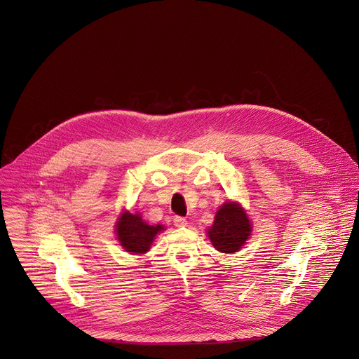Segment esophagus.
<instances>
[{"label":"esophagus","mask_w":359,"mask_h":359,"mask_svg":"<svg viewBox=\"0 0 359 359\" xmlns=\"http://www.w3.org/2000/svg\"><path fill=\"white\" fill-rule=\"evenodd\" d=\"M187 224H188V222H187V219H185L184 217L177 215V217L174 218V226H175V227H185Z\"/></svg>","instance_id":"1"}]
</instances>
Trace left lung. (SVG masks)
I'll return each instance as SVG.
<instances>
[{
	"mask_svg": "<svg viewBox=\"0 0 359 359\" xmlns=\"http://www.w3.org/2000/svg\"><path fill=\"white\" fill-rule=\"evenodd\" d=\"M252 234V223L238 203L227 201L215 214L214 224L207 236L215 250L222 253L238 252Z\"/></svg>",
	"mask_w": 359,
	"mask_h": 359,
	"instance_id": "obj_1",
	"label": "left lung"
}]
</instances>
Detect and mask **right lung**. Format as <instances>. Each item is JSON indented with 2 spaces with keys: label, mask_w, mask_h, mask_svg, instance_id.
Here are the masks:
<instances>
[{
  "label": "right lung",
  "mask_w": 359,
  "mask_h": 359,
  "mask_svg": "<svg viewBox=\"0 0 359 359\" xmlns=\"http://www.w3.org/2000/svg\"><path fill=\"white\" fill-rule=\"evenodd\" d=\"M115 233L123 249L132 255H144L151 249V244L156 234H159L165 227L162 224L149 226L145 223L141 214H130L123 211L115 226Z\"/></svg>",
  "instance_id": "add662e5"
}]
</instances>
